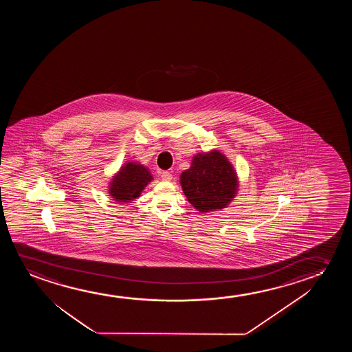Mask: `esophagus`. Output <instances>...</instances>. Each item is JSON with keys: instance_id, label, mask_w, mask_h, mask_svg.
Segmentation results:
<instances>
[{"instance_id": "obj_1", "label": "esophagus", "mask_w": 352, "mask_h": 352, "mask_svg": "<svg viewBox=\"0 0 352 352\" xmlns=\"http://www.w3.org/2000/svg\"><path fill=\"white\" fill-rule=\"evenodd\" d=\"M161 178H162V180H164V182H169V180L173 179V175H172V173L167 172V170H164V172H161Z\"/></svg>"}]
</instances>
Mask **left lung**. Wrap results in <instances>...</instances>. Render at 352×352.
I'll use <instances>...</instances> for the list:
<instances>
[{"instance_id": "left-lung-1", "label": "left lung", "mask_w": 352, "mask_h": 352, "mask_svg": "<svg viewBox=\"0 0 352 352\" xmlns=\"http://www.w3.org/2000/svg\"><path fill=\"white\" fill-rule=\"evenodd\" d=\"M180 185L193 208L210 212L227 208L234 199L239 179L230 160L214 149L193 156L190 168L180 175Z\"/></svg>"}]
</instances>
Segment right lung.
<instances>
[{
    "label": "right lung",
    "mask_w": 352,
    "mask_h": 352,
    "mask_svg": "<svg viewBox=\"0 0 352 352\" xmlns=\"http://www.w3.org/2000/svg\"><path fill=\"white\" fill-rule=\"evenodd\" d=\"M151 180L154 178L148 167L137 161H127L111 177L108 193L118 204L132 203Z\"/></svg>",
    "instance_id": "add662e5"
}]
</instances>
